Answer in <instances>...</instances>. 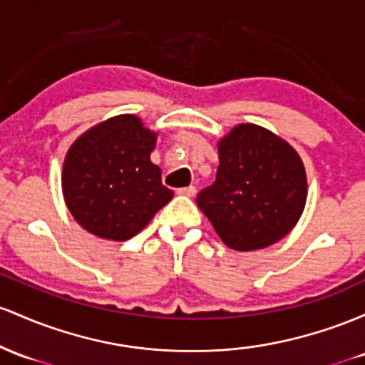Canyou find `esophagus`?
<instances>
[{
	"label": "esophagus",
	"instance_id": "1",
	"mask_svg": "<svg viewBox=\"0 0 365 365\" xmlns=\"http://www.w3.org/2000/svg\"><path fill=\"white\" fill-rule=\"evenodd\" d=\"M178 195H182V196H195L196 195V187L195 186H187V187H181V190H178Z\"/></svg>",
	"mask_w": 365,
	"mask_h": 365
}]
</instances>
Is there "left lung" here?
<instances>
[{
  "instance_id": "left-lung-1",
  "label": "left lung",
  "mask_w": 365,
  "mask_h": 365,
  "mask_svg": "<svg viewBox=\"0 0 365 365\" xmlns=\"http://www.w3.org/2000/svg\"><path fill=\"white\" fill-rule=\"evenodd\" d=\"M215 182L196 196L229 248L253 252L297 226L307 202L304 162L288 141L257 124H237L217 143Z\"/></svg>"
}]
</instances>
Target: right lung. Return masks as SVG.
<instances>
[{
	"mask_svg": "<svg viewBox=\"0 0 365 365\" xmlns=\"http://www.w3.org/2000/svg\"><path fill=\"white\" fill-rule=\"evenodd\" d=\"M157 133L130 113L93 125L68 148L61 191L76 222L112 241L136 236L167 205L174 191L150 160Z\"/></svg>",
	"mask_w": 365,
	"mask_h": 365,
	"instance_id": "obj_1",
	"label": "right lung"
}]
</instances>
